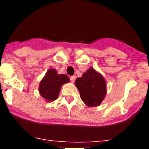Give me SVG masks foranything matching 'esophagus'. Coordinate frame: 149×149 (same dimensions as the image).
I'll return each instance as SVG.
<instances>
[{
  "mask_svg": "<svg viewBox=\"0 0 149 149\" xmlns=\"http://www.w3.org/2000/svg\"><path fill=\"white\" fill-rule=\"evenodd\" d=\"M75 78H76L75 76H72V77H70L71 82H72V83L74 82V81H75Z\"/></svg>",
  "mask_w": 149,
  "mask_h": 149,
  "instance_id": "34e87169",
  "label": "esophagus"
}]
</instances>
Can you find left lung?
<instances>
[{
  "label": "left lung",
  "instance_id": "8db88e82",
  "mask_svg": "<svg viewBox=\"0 0 149 149\" xmlns=\"http://www.w3.org/2000/svg\"><path fill=\"white\" fill-rule=\"evenodd\" d=\"M75 86L84 103L88 107H98L104 101L107 94V82L101 73L89 68L77 77Z\"/></svg>",
  "mask_w": 149,
  "mask_h": 149
}]
</instances>
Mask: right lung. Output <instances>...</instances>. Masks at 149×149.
<instances>
[{"label": "right lung", "instance_id": "add662e5", "mask_svg": "<svg viewBox=\"0 0 149 149\" xmlns=\"http://www.w3.org/2000/svg\"><path fill=\"white\" fill-rule=\"evenodd\" d=\"M69 81L66 74H58L54 68H49L39 83V94L47 102L55 101L58 98L62 86Z\"/></svg>", "mask_w": 149, "mask_h": 149}]
</instances>
